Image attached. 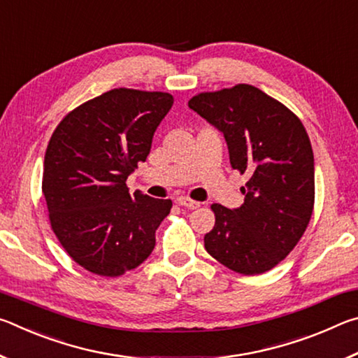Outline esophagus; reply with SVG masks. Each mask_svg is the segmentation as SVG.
I'll return each mask as SVG.
<instances>
[{
	"instance_id": "esophagus-1",
	"label": "esophagus",
	"mask_w": 358,
	"mask_h": 358,
	"mask_svg": "<svg viewBox=\"0 0 358 358\" xmlns=\"http://www.w3.org/2000/svg\"><path fill=\"white\" fill-rule=\"evenodd\" d=\"M177 201H178V203L181 205V207H186V208H189V210H196V208L201 207V203L196 202V201H192V199H189V197H185V196L178 197Z\"/></svg>"
}]
</instances>
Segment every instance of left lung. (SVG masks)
Masks as SVG:
<instances>
[{
	"mask_svg": "<svg viewBox=\"0 0 358 358\" xmlns=\"http://www.w3.org/2000/svg\"><path fill=\"white\" fill-rule=\"evenodd\" d=\"M189 108L221 131L230 166L250 180L238 208L211 205L205 250L241 275L273 268L299 243L314 207V156L301 121L252 85L201 93Z\"/></svg>",
	"mask_w": 358,
	"mask_h": 358,
	"instance_id": "8db88e82",
	"label": "left lung"
}]
</instances>
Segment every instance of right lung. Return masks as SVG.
Returning <instances> with one entry per match:
<instances>
[{"mask_svg": "<svg viewBox=\"0 0 358 358\" xmlns=\"http://www.w3.org/2000/svg\"><path fill=\"white\" fill-rule=\"evenodd\" d=\"M172 106L169 93L115 88L74 108L52 134L42 192L53 232L85 270L120 276L155 250L172 201L131 196L126 180Z\"/></svg>", "mask_w": 358, "mask_h": 358, "instance_id": "1", "label": "right lung"}]
</instances>
